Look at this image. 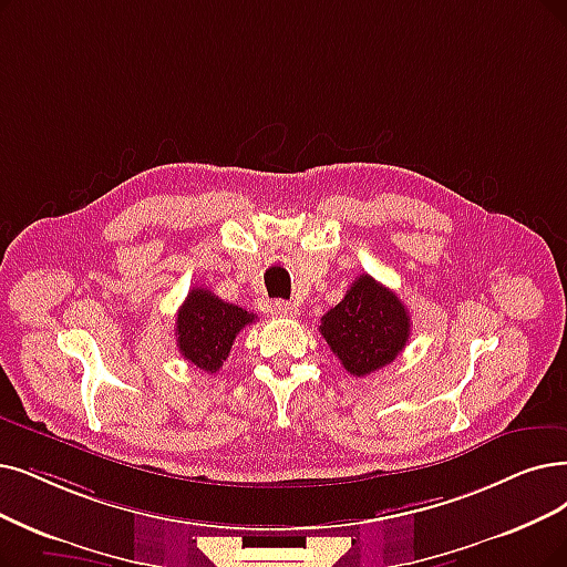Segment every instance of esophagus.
I'll return each instance as SVG.
<instances>
[{"mask_svg": "<svg viewBox=\"0 0 567 567\" xmlns=\"http://www.w3.org/2000/svg\"><path fill=\"white\" fill-rule=\"evenodd\" d=\"M271 313L279 316V319H290V316L298 313V307L292 302H286V300H277L275 305H271Z\"/></svg>", "mask_w": 567, "mask_h": 567, "instance_id": "esophagus-1", "label": "esophagus"}]
</instances>
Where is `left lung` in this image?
<instances>
[{
	"label": "left lung",
	"instance_id": "8db88e82",
	"mask_svg": "<svg viewBox=\"0 0 567 567\" xmlns=\"http://www.w3.org/2000/svg\"><path fill=\"white\" fill-rule=\"evenodd\" d=\"M319 332L349 374L365 377L402 353L412 319L393 290L360 275L342 302L323 316Z\"/></svg>",
	"mask_w": 567,
	"mask_h": 567
}]
</instances>
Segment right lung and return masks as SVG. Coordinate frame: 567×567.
<instances>
[{
  "label": "right lung",
  "instance_id": "right-lung-1",
  "mask_svg": "<svg viewBox=\"0 0 567 567\" xmlns=\"http://www.w3.org/2000/svg\"><path fill=\"white\" fill-rule=\"evenodd\" d=\"M258 319L256 313L223 302L207 288H193L176 313V347L195 368L209 374L223 368L235 337Z\"/></svg>",
  "mask_w": 567,
  "mask_h": 567
}]
</instances>
